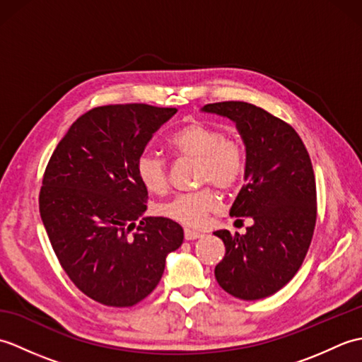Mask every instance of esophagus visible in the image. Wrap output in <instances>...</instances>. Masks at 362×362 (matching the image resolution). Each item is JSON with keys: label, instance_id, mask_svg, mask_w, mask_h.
<instances>
[{"label": "esophagus", "instance_id": "obj_1", "mask_svg": "<svg viewBox=\"0 0 362 362\" xmlns=\"http://www.w3.org/2000/svg\"><path fill=\"white\" fill-rule=\"evenodd\" d=\"M204 235L199 233V232H194V230H189V228H185V240L187 241H193V240H199V238H202Z\"/></svg>", "mask_w": 362, "mask_h": 362}]
</instances>
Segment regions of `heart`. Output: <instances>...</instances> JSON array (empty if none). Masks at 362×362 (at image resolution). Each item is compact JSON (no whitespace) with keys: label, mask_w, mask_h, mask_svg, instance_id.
<instances>
[{"label":"heart","mask_w":362,"mask_h":362,"mask_svg":"<svg viewBox=\"0 0 362 362\" xmlns=\"http://www.w3.org/2000/svg\"><path fill=\"white\" fill-rule=\"evenodd\" d=\"M168 146L175 156L197 160V180L211 182L221 189H230L241 182L245 173V151L222 130L205 122H189L168 138ZM136 175L152 194L168 189L166 160L157 152L144 151L136 160ZM218 196L210 188L196 193L174 196L158 206L160 214L187 227H202L206 214L216 209Z\"/></svg>","instance_id":"heart-1"}]
</instances>
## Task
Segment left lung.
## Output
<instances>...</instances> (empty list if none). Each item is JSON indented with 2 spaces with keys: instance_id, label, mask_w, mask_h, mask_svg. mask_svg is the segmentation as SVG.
I'll return each mask as SVG.
<instances>
[{
  "instance_id": "left-lung-1",
  "label": "left lung",
  "mask_w": 362,
  "mask_h": 362,
  "mask_svg": "<svg viewBox=\"0 0 362 362\" xmlns=\"http://www.w3.org/2000/svg\"><path fill=\"white\" fill-rule=\"evenodd\" d=\"M201 112L235 122L247 165L230 216L253 221L244 235L213 233L226 245L214 276L236 298L269 297L296 275L311 244L316 180L308 151L289 124L253 104H206Z\"/></svg>"
}]
</instances>
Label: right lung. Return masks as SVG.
Masks as SVG:
<instances>
[{
  "label": "right lung",
  "instance_id": "right-lung-1",
  "mask_svg": "<svg viewBox=\"0 0 362 362\" xmlns=\"http://www.w3.org/2000/svg\"><path fill=\"white\" fill-rule=\"evenodd\" d=\"M175 112L148 104L96 107L73 122L46 166V233L71 281L103 305L141 302L183 243L177 222L144 216L148 189L136 175L138 157Z\"/></svg>",
  "mask_w": 362,
  "mask_h": 362
}]
</instances>
